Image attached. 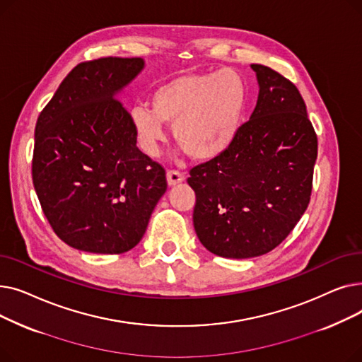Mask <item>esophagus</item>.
Listing matches in <instances>:
<instances>
[{
    "label": "esophagus",
    "mask_w": 362,
    "mask_h": 362,
    "mask_svg": "<svg viewBox=\"0 0 362 362\" xmlns=\"http://www.w3.org/2000/svg\"><path fill=\"white\" fill-rule=\"evenodd\" d=\"M185 180V176L177 170H168L167 171V183L168 186H176Z\"/></svg>",
    "instance_id": "1"
}]
</instances>
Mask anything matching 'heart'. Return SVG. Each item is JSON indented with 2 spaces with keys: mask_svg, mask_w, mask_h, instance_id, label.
Listing matches in <instances>:
<instances>
[{
  "mask_svg": "<svg viewBox=\"0 0 362 362\" xmlns=\"http://www.w3.org/2000/svg\"><path fill=\"white\" fill-rule=\"evenodd\" d=\"M248 85L233 69L186 73L160 83L151 93V108L138 105L132 120L149 154L164 139V124H173L177 146L195 161L220 157L239 135Z\"/></svg>",
  "mask_w": 362,
  "mask_h": 362,
  "instance_id": "1",
  "label": "heart"
}]
</instances>
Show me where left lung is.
Returning a JSON list of instances; mask_svg holds the SVG:
<instances>
[{
    "mask_svg": "<svg viewBox=\"0 0 362 362\" xmlns=\"http://www.w3.org/2000/svg\"><path fill=\"white\" fill-rule=\"evenodd\" d=\"M259 85L251 119L223 154L191 168L194 227L224 258L273 251L310 204L317 135L298 88L279 71L251 64Z\"/></svg>",
    "mask_w": 362,
    "mask_h": 362,
    "instance_id": "obj_1",
    "label": "left lung"
}]
</instances>
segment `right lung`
Returning <instances> with one entry per match:
<instances>
[{
    "mask_svg": "<svg viewBox=\"0 0 362 362\" xmlns=\"http://www.w3.org/2000/svg\"><path fill=\"white\" fill-rule=\"evenodd\" d=\"M142 69L139 57L83 62L37 117L33 186L54 233L71 248L127 252L167 189L164 167L136 146L138 132L117 98Z\"/></svg>",
    "mask_w": 362,
    "mask_h": 362,
    "instance_id": "1",
    "label": "right lung"
}]
</instances>
